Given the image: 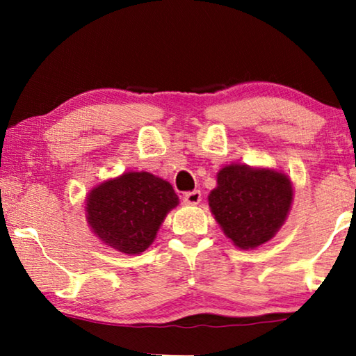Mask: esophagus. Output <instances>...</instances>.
<instances>
[{"instance_id": "esophagus-1", "label": "esophagus", "mask_w": 356, "mask_h": 356, "mask_svg": "<svg viewBox=\"0 0 356 356\" xmlns=\"http://www.w3.org/2000/svg\"><path fill=\"white\" fill-rule=\"evenodd\" d=\"M183 202L188 204V206H196V204L201 202V191H191L183 194Z\"/></svg>"}]
</instances>
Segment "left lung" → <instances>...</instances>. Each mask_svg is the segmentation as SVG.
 Here are the masks:
<instances>
[{"label":"left lung","instance_id":"left-lung-1","mask_svg":"<svg viewBox=\"0 0 356 356\" xmlns=\"http://www.w3.org/2000/svg\"><path fill=\"white\" fill-rule=\"evenodd\" d=\"M222 232L240 250H256L284 225L293 202V183L280 170L232 163L218 170L207 197Z\"/></svg>","mask_w":356,"mask_h":356}]
</instances>
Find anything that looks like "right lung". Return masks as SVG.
Instances as JSON below:
<instances>
[{"label":"right lung","instance_id":"add662e5","mask_svg":"<svg viewBox=\"0 0 356 356\" xmlns=\"http://www.w3.org/2000/svg\"><path fill=\"white\" fill-rule=\"evenodd\" d=\"M178 204L167 179L149 172H126L92 188L84 211L92 233L104 245L124 254H140Z\"/></svg>","mask_w":356,"mask_h":356}]
</instances>
